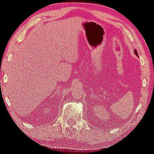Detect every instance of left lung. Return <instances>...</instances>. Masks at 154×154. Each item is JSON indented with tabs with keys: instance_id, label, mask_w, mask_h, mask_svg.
<instances>
[{
	"instance_id": "obj_1",
	"label": "left lung",
	"mask_w": 154,
	"mask_h": 154,
	"mask_svg": "<svg viewBox=\"0 0 154 154\" xmlns=\"http://www.w3.org/2000/svg\"><path fill=\"white\" fill-rule=\"evenodd\" d=\"M135 54L137 56V57H139V55H138V53H137V50H135Z\"/></svg>"
}]
</instances>
